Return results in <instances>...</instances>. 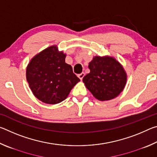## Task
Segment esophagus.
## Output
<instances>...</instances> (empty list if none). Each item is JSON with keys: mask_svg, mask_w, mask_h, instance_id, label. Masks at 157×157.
Returning a JSON list of instances; mask_svg holds the SVG:
<instances>
[{"mask_svg": "<svg viewBox=\"0 0 157 157\" xmlns=\"http://www.w3.org/2000/svg\"><path fill=\"white\" fill-rule=\"evenodd\" d=\"M78 76V78L80 79V80H82V79H83L84 76V73H82L80 74H79Z\"/></svg>", "mask_w": 157, "mask_h": 157, "instance_id": "obj_1", "label": "esophagus"}]
</instances>
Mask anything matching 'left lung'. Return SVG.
<instances>
[{
	"mask_svg": "<svg viewBox=\"0 0 157 157\" xmlns=\"http://www.w3.org/2000/svg\"><path fill=\"white\" fill-rule=\"evenodd\" d=\"M90 73L82 81L93 95L101 101L115 98L123 91L127 74L115 58L95 56L89 63Z\"/></svg>",
	"mask_w": 157,
	"mask_h": 157,
	"instance_id": "obj_1",
	"label": "left lung"
}]
</instances>
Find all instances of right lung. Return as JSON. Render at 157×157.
I'll return each mask as SVG.
<instances>
[{"mask_svg":"<svg viewBox=\"0 0 157 157\" xmlns=\"http://www.w3.org/2000/svg\"><path fill=\"white\" fill-rule=\"evenodd\" d=\"M65 58L66 54L52 46L35 55L28 63L26 78L29 86L41 102L50 105L61 102L79 82Z\"/></svg>","mask_w":157,"mask_h":157,"instance_id":"right-lung-1","label":"right lung"}]
</instances>
